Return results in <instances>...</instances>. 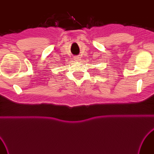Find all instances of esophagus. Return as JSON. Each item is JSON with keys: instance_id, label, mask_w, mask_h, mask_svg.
I'll use <instances>...</instances> for the list:
<instances>
[{"instance_id": "34e87169", "label": "esophagus", "mask_w": 154, "mask_h": 154, "mask_svg": "<svg viewBox=\"0 0 154 154\" xmlns=\"http://www.w3.org/2000/svg\"><path fill=\"white\" fill-rule=\"evenodd\" d=\"M73 59L75 60V61H78L79 60V57H78V56H75L74 57H73Z\"/></svg>"}]
</instances>
